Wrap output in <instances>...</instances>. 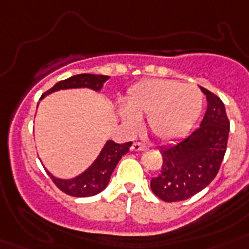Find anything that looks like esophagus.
Wrapping results in <instances>:
<instances>
[{
    "mask_svg": "<svg viewBox=\"0 0 249 249\" xmlns=\"http://www.w3.org/2000/svg\"><path fill=\"white\" fill-rule=\"evenodd\" d=\"M146 148H147V146L143 143H141V142H134V143L132 144V151H143Z\"/></svg>",
    "mask_w": 249,
    "mask_h": 249,
    "instance_id": "1",
    "label": "esophagus"
}]
</instances>
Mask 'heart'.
I'll use <instances>...</instances> for the list:
<instances>
[{"mask_svg":"<svg viewBox=\"0 0 249 249\" xmlns=\"http://www.w3.org/2000/svg\"><path fill=\"white\" fill-rule=\"evenodd\" d=\"M119 109L123 124L130 132L141 126L140 117L147 116L150 132L161 141L181 137L189 130L203 107L201 91L194 85L174 80L150 79L133 85Z\"/></svg>","mask_w":249,"mask_h":249,"instance_id":"obj_1","label":"heart"}]
</instances>
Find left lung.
Returning <instances> with one entry per match:
<instances>
[{
	"label": "left lung",
	"instance_id": "left-lung-1",
	"mask_svg": "<svg viewBox=\"0 0 249 249\" xmlns=\"http://www.w3.org/2000/svg\"><path fill=\"white\" fill-rule=\"evenodd\" d=\"M200 89L208 102L200 126L160 147L163 165L151 179V190L168 203L186 200L207 187L218 173L228 147L230 121L225 105L216 94Z\"/></svg>",
	"mask_w": 249,
	"mask_h": 249
}]
</instances>
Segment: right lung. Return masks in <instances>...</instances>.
<instances>
[{
	"label": "right lung",
	"mask_w": 249,
	"mask_h": 249,
	"mask_svg": "<svg viewBox=\"0 0 249 249\" xmlns=\"http://www.w3.org/2000/svg\"><path fill=\"white\" fill-rule=\"evenodd\" d=\"M108 79V76L91 75V73L72 76L70 79L56 83L52 89H49L46 93L42 94L41 98L46 97L48 94H52L58 90L77 89V88H89L95 91H99L103 88V84ZM130 146H132V142L120 144L113 141H107L105 147L102 148L101 154L94 160V163L77 177L71 178V179H62V178L54 177L49 172L48 174L55 183L56 187L67 195L76 197L93 196L107 187L113 169L116 168L121 158L126 152H129Z\"/></svg>",
	"instance_id": "obj_1"
}]
</instances>
